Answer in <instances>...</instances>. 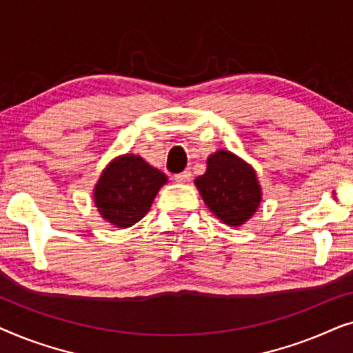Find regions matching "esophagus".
<instances>
[{"mask_svg": "<svg viewBox=\"0 0 353 353\" xmlns=\"http://www.w3.org/2000/svg\"><path fill=\"white\" fill-rule=\"evenodd\" d=\"M173 180L176 183H186L191 180V172L186 170V172H181V173H176L175 176H173Z\"/></svg>", "mask_w": 353, "mask_h": 353, "instance_id": "esophagus-1", "label": "esophagus"}]
</instances>
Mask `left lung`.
Masks as SVG:
<instances>
[{
    "label": "left lung",
    "instance_id": "1",
    "mask_svg": "<svg viewBox=\"0 0 353 353\" xmlns=\"http://www.w3.org/2000/svg\"><path fill=\"white\" fill-rule=\"evenodd\" d=\"M194 185L212 214L230 226L245 223L262 201L254 168L223 149L210 154L205 173L196 178Z\"/></svg>",
    "mask_w": 353,
    "mask_h": 353
}]
</instances>
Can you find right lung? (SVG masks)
Instances as JSON below:
<instances>
[{
	"instance_id": "1",
	"label": "right lung",
	"mask_w": 353,
	"mask_h": 353,
	"mask_svg": "<svg viewBox=\"0 0 353 353\" xmlns=\"http://www.w3.org/2000/svg\"><path fill=\"white\" fill-rule=\"evenodd\" d=\"M167 183L161 170L139 156L114 159L94 186V204L104 220L117 228L138 223L151 209L154 197Z\"/></svg>"
}]
</instances>
